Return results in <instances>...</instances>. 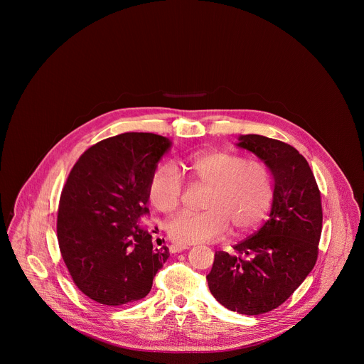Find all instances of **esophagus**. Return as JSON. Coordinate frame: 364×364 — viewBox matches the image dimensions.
I'll list each match as a JSON object with an SVG mask.
<instances>
[{
	"instance_id": "obj_1",
	"label": "esophagus",
	"mask_w": 364,
	"mask_h": 364,
	"mask_svg": "<svg viewBox=\"0 0 364 364\" xmlns=\"http://www.w3.org/2000/svg\"><path fill=\"white\" fill-rule=\"evenodd\" d=\"M168 249H170L171 253H177V252H181V250H184V249H188V246H187V245H177V243H173V245L168 246Z\"/></svg>"
}]
</instances>
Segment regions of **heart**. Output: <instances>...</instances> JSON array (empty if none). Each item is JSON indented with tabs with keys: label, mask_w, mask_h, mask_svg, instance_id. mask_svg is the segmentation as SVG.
Masks as SVG:
<instances>
[{
	"label": "heart",
	"mask_w": 364,
	"mask_h": 364,
	"mask_svg": "<svg viewBox=\"0 0 364 364\" xmlns=\"http://www.w3.org/2000/svg\"><path fill=\"white\" fill-rule=\"evenodd\" d=\"M191 177L209 186L204 212H181L167 223V233L176 243L190 245L220 239L232 225L246 232L261 223L274 201V176L261 161L247 160L230 151H205L188 159ZM184 181L173 164L154 171L148 196L155 209L173 213L181 203Z\"/></svg>",
	"instance_id": "1"
}]
</instances>
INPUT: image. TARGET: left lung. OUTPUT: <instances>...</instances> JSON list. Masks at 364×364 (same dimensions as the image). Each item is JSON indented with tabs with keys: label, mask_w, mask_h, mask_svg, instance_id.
<instances>
[{
	"label": "left lung",
	"mask_w": 364,
	"mask_h": 364,
	"mask_svg": "<svg viewBox=\"0 0 364 364\" xmlns=\"http://www.w3.org/2000/svg\"><path fill=\"white\" fill-rule=\"evenodd\" d=\"M239 141L274 176L272 210L269 220L232 253H215L205 278L223 306L259 316L284 304L313 271L323 229L321 193L306 160L289 144L253 134Z\"/></svg>",
	"instance_id": "8db88e82"
}]
</instances>
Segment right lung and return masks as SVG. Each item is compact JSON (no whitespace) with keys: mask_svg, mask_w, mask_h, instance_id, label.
I'll use <instances>...</instances> for the list:
<instances>
[{"mask_svg":"<svg viewBox=\"0 0 364 364\" xmlns=\"http://www.w3.org/2000/svg\"><path fill=\"white\" fill-rule=\"evenodd\" d=\"M171 142L125 132L87 148L73 166L58 210V240L75 285L90 299L124 305L148 295L168 259L139 225L148 186Z\"/></svg>","mask_w":364,"mask_h":364,"instance_id":"add662e5","label":"right lung"}]
</instances>
